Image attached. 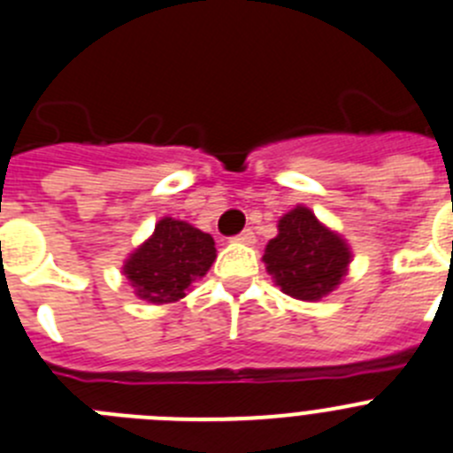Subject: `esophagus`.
<instances>
[{
  "instance_id": "obj_1",
  "label": "esophagus",
  "mask_w": 453,
  "mask_h": 453,
  "mask_svg": "<svg viewBox=\"0 0 453 453\" xmlns=\"http://www.w3.org/2000/svg\"><path fill=\"white\" fill-rule=\"evenodd\" d=\"M231 240H234V242H240V245H254L256 235H254V231H251V229H245L242 234L234 235Z\"/></svg>"
}]
</instances>
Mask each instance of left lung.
Wrapping results in <instances>:
<instances>
[{
  "mask_svg": "<svg viewBox=\"0 0 453 453\" xmlns=\"http://www.w3.org/2000/svg\"><path fill=\"white\" fill-rule=\"evenodd\" d=\"M349 258L342 238L322 226L303 206L279 219V235L267 242L263 256L276 286L303 302L329 295L345 276Z\"/></svg>",
  "mask_w": 453,
  "mask_h": 453,
  "instance_id": "obj_1",
  "label": "left lung"
}]
</instances>
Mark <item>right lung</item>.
Segmentation results:
<instances>
[{"label":"right lung","mask_w":453,"mask_h":453,"mask_svg":"<svg viewBox=\"0 0 453 453\" xmlns=\"http://www.w3.org/2000/svg\"><path fill=\"white\" fill-rule=\"evenodd\" d=\"M215 261V242L203 231L179 219L163 218L154 235L124 265L140 299L170 303L186 297L192 281L202 279Z\"/></svg>","instance_id":"add662e5"}]
</instances>
